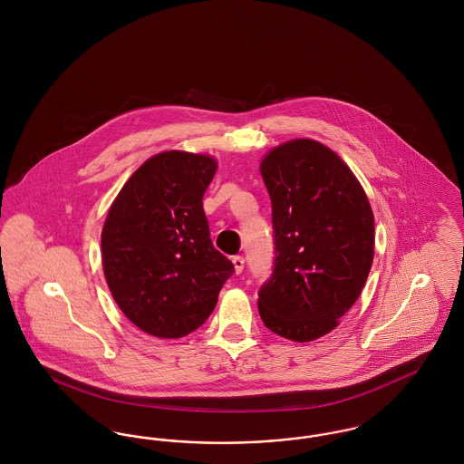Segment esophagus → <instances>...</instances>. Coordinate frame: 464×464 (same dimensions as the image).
I'll return each mask as SVG.
<instances>
[{
  "label": "esophagus",
  "mask_w": 464,
  "mask_h": 464,
  "mask_svg": "<svg viewBox=\"0 0 464 464\" xmlns=\"http://www.w3.org/2000/svg\"><path fill=\"white\" fill-rule=\"evenodd\" d=\"M233 265H235V271L240 275L243 271V266H245V259H243L242 256H235L233 257Z\"/></svg>",
  "instance_id": "esophagus-1"
}]
</instances>
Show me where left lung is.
I'll return each mask as SVG.
<instances>
[{"instance_id": "left-lung-1", "label": "left lung", "mask_w": 464, "mask_h": 464, "mask_svg": "<svg viewBox=\"0 0 464 464\" xmlns=\"http://www.w3.org/2000/svg\"><path fill=\"white\" fill-rule=\"evenodd\" d=\"M275 259L259 288L266 327L308 343L337 327L374 259V216L348 165L327 146L295 139L266 156Z\"/></svg>"}]
</instances>
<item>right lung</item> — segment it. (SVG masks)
<instances>
[{
    "label": "right lung",
    "instance_id": "obj_1",
    "mask_svg": "<svg viewBox=\"0 0 464 464\" xmlns=\"http://www.w3.org/2000/svg\"><path fill=\"white\" fill-rule=\"evenodd\" d=\"M218 163L169 151L125 182L102 227V266L116 304L140 331L177 339L216 308L233 263L212 245L203 195Z\"/></svg>",
    "mask_w": 464,
    "mask_h": 464
}]
</instances>
